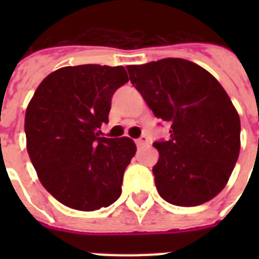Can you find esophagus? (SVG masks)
Listing matches in <instances>:
<instances>
[{
    "label": "esophagus",
    "mask_w": 259,
    "mask_h": 259,
    "mask_svg": "<svg viewBox=\"0 0 259 259\" xmlns=\"http://www.w3.org/2000/svg\"><path fill=\"white\" fill-rule=\"evenodd\" d=\"M149 142V140H148V137L146 136H141V137L138 138V140H136V144H137V146H144L146 145Z\"/></svg>",
    "instance_id": "esophagus-1"
}]
</instances>
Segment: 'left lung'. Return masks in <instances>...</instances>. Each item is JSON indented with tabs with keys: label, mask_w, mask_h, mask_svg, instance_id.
<instances>
[{
	"label": "left lung",
	"mask_w": 259,
	"mask_h": 259,
	"mask_svg": "<svg viewBox=\"0 0 259 259\" xmlns=\"http://www.w3.org/2000/svg\"><path fill=\"white\" fill-rule=\"evenodd\" d=\"M146 105L169 122V138L156 141L154 183L170 204L193 207L225 188L241 149V121L221 83L195 63L166 58L127 66Z\"/></svg>",
	"instance_id": "left-lung-1"
}]
</instances>
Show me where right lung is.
<instances>
[{
  "label": "right lung",
  "mask_w": 259,
  "mask_h": 259,
  "mask_svg": "<svg viewBox=\"0 0 259 259\" xmlns=\"http://www.w3.org/2000/svg\"><path fill=\"white\" fill-rule=\"evenodd\" d=\"M126 82L122 66L63 67L47 76L25 113L26 150L42 187L67 207L95 211L121 196L136 154L127 137H99L114 93Z\"/></svg>",
  "instance_id": "add662e5"
}]
</instances>
